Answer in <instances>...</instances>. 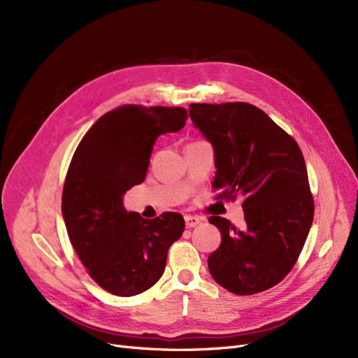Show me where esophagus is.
<instances>
[{"label": "esophagus", "mask_w": 358, "mask_h": 358, "mask_svg": "<svg viewBox=\"0 0 358 358\" xmlns=\"http://www.w3.org/2000/svg\"><path fill=\"white\" fill-rule=\"evenodd\" d=\"M184 220H185V227H187V228H194V227H197L199 223H201V219H200V217L192 216V215H187V216L184 217Z\"/></svg>", "instance_id": "1"}]
</instances>
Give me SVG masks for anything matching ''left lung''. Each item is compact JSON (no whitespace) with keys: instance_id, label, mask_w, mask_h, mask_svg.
<instances>
[{"instance_id":"8db88e82","label":"left lung","mask_w":358,"mask_h":358,"mask_svg":"<svg viewBox=\"0 0 358 358\" xmlns=\"http://www.w3.org/2000/svg\"><path fill=\"white\" fill-rule=\"evenodd\" d=\"M196 127L215 149L216 200L243 197L245 229L210 216L220 247L209 255L217 285L247 296L271 289L294 267L313 220L306 164L297 142L250 103L190 104Z\"/></svg>"}]
</instances>
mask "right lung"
<instances>
[{"label": "right lung", "mask_w": 358, "mask_h": 358, "mask_svg": "<svg viewBox=\"0 0 358 358\" xmlns=\"http://www.w3.org/2000/svg\"><path fill=\"white\" fill-rule=\"evenodd\" d=\"M182 107L124 104L94 123L71 159L62 215L72 247L90 277L116 296H135L162 277L171 243L184 231L180 213L143 219L122 196L143 182L159 135L184 127Z\"/></svg>", "instance_id": "1"}]
</instances>
